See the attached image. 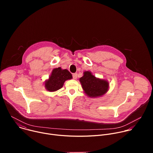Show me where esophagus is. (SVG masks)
<instances>
[{
    "label": "esophagus",
    "instance_id": "34e87169",
    "mask_svg": "<svg viewBox=\"0 0 153 153\" xmlns=\"http://www.w3.org/2000/svg\"><path fill=\"white\" fill-rule=\"evenodd\" d=\"M77 73H74L73 74V77L74 79H77Z\"/></svg>",
    "mask_w": 153,
    "mask_h": 153
}]
</instances>
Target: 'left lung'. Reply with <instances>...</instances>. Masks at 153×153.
Returning a JSON list of instances; mask_svg holds the SVG:
<instances>
[{
  "instance_id": "8db88e82",
  "label": "left lung",
  "mask_w": 153,
  "mask_h": 153,
  "mask_svg": "<svg viewBox=\"0 0 153 153\" xmlns=\"http://www.w3.org/2000/svg\"><path fill=\"white\" fill-rule=\"evenodd\" d=\"M79 81L85 93L90 97L102 96L109 88V83L107 80L96 77L90 71H85Z\"/></svg>"
}]
</instances>
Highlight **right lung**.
Masks as SVG:
<instances>
[{"label": "right lung", "instance_id": "right-lung-1", "mask_svg": "<svg viewBox=\"0 0 153 153\" xmlns=\"http://www.w3.org/2000/svg\"><path fill=\"white\" fill-rule=\"evenodd\" d=\"M72 78V74L67 70H62L60 67L54 68L49 79L45 81V87L48 91H56L62 88L65 81Z\"/></svg>", "mask_w": 153, "mask_h": 153}]
</instances>
